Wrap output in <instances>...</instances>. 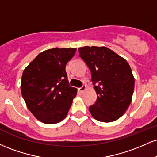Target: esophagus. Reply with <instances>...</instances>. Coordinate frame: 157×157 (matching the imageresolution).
Here are the masks:
<instances>
[{"mask_svg":"<svg viewBox=\"0 0 157 157\" xmlns=\"http://www.w3.org/2000/svg\"><path fill=\"white\" fill-rule=\"evenodd\" d=\"M86 86H82V87L79 88V91H80V92H81V93H82L84 91H86Z\"/></svg>","mask_w":157,"mask_h":157,"instance_id":"esophagus-1","label":"esophagus"}]
</instances>
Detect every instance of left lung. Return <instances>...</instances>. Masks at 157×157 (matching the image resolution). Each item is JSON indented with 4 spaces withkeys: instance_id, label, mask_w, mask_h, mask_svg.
I'll return each instance as SVG.
<instances>
[{
    "instance_id": "1",
    "label": "left lung",
    "mask_w": 157,
    "mask_h": 157,
    "mask_svg": "<svg viewBox=\"0 0 157 157\" xmlns=\"http://www.w3.org/2000/svg\"><path fill=\"white\" fill-rule=\"evenodd\" d=\"M79 56L91 74L97 99L89 111L94 119L110 122L118 120L130 105L134 89L131 68L123 57L105 46H84Z\"/></svg>"
}]
</instances>
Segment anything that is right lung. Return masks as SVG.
Segmentation results:
<instances>
[{"label": "right lung", "instance_id": "right-lung-1", "mask_svg": "<svg viewBox=\"0 0 157 157\" xmlns=\"http://www.w3.org/2000/svg\"><path fill=\"white\" fill-rule=\"evenodd\" d=\"M76 48H54L40 53L23 70L21 90L27 108L46 124L67 116L77 89L69 86L66 66Z\"/></svg>", "mask_w": 157, "mask_h": 157}]
</instances>
